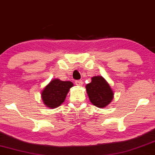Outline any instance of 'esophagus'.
<instances>
[{
  "label": "esophagus",
  "mask_w": 155,
  "mask_h": 155,
  "mask_svg": "<svg viewBox=\"0 0 155 155\" xmlns=\"http://www.w3.org/2000/svg\"><path fill=\"white\" fill-rule=\"evenodd\" d=\"M75 84H76V85H78V86H82V85H83V81L80 80V81H75Z\"/></svg>",
  "instance_id": "1"
}]
</instances>
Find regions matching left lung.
<instances>
[{"instance_id": "obj_1", "label": "left lung", "mask_w": 155, "mask_h": 155, "mask_svg": "<svg viewBox=\"0 0 155 155\" xmlns=\"http://www.w3.org/2000/svg\"><path fill=\"white\" fill-rule=\"evenodd\" d=\"M85 88L90 101L98 108H105L114 98V91L102 76L91 78V82L87 84Z\"/></svg>"}]
</instances>
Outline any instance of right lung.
Segmentation results:
<instances>
[{"mask_svg":"<svg viewBox=\"0 0 155 155\" xmlns=\"http://www.w3.org/2000/svg\"><path fill=\"white\" fill-rule=\"evenodd\" d=\"M72 86L73 83L70 81H62L57 78L51 80L41 91V99L44 104L48 108H57L65 100Z\"/></svg>","mask_w":155,"mask_h":155,"instance_id":"right-lung-1","label":"right lung"}]
</instances>
